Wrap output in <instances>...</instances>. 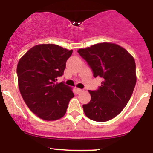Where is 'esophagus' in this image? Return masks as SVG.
I'll return each instance as SVG.
<instances>
[{"label":"esophagus","instance_id":"obj_1","mask_svg":"<svg viewBox=\"0 0 153 153\" xmlns=\"http://www.w3.org/2000/svg\"><path fill=\"white\" fill-rule=\"evenodd\" d=\"M75 91H76L77 94H80V93H81L82 91V89H80V88H76L75 89Z\"/></svg>","mask_w":153,"mask_h":153}]
</instances>
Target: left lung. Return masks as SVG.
I'll list each match as a JSON object with an SVG mask.
<instances>
[{"label": "left lung", "mask_w": 153, "mask_h": 153, "mask_svg": "<svg viewBox=\"0 0 153 153\" xmlns=\"http://www.w3.org/2000/svg\"><path fill=\"white\" fill-rule=\"evenodd\" d=\"M78 52L92 69L94 76L103 79L96 91H88L91 99L82 105L85 116L96 122L117 117L130 99L137 81L134 57L114 43H98Z\"/></svg>", "instance_id": "obj_1"}]
</instances>
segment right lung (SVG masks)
I'll list each match as a JSON object with an SVG mask.
<instances>
[{
  "instance_id": "right-lung-1",
  "label": "right lung",
  "mask_w": 153,
  "mask_h": 153,
  "mask_svg": "<svg viewBox=\"0 0 153 153\" xmlns=\"http://www.w3.org/2000/svg\"><path fill=\"white\" fill-rule=\"evenodd\" d=\"M73 50L53 44L31 47L17 65L19 91L33 113L46 121L59 119L65 114L72 88L64 82H56L62 76L66 61Z\"/></svg>"
}]
</instances>
